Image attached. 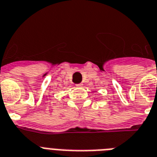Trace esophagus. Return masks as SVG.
Listing matches in <instances>:
<instances>
[{"label": "esophagus", "instance_id": "esophagus-1", "mask_svg": "<svg viewBox=\"0 0 157 157\" xmlns=\"http://www.w3.org/2000/svg\"><path fill=\"white\" fill-rule=\"evenodd\" d=\"M78 87H82V84L81 83H79V84H77Z\"/></svg>", "mask_w": 157, "mask_h": 157}]
</instances>
